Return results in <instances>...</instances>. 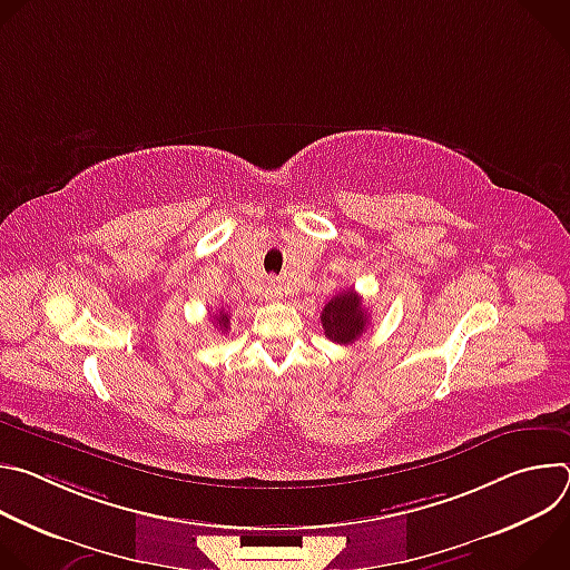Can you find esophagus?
<instances>
[{
	"mask_svg": "<svg viewBox=\"0 0 570 570\" xmlns=\"http://www.w3.org/2000/svg\"><path fill=\"white\" fill-rule=\"evenodd\" d=\"M282 295H284V291H282V286H279L277 282H271V284L266 286V297H268V299H282Z\"/></svg>",
	"mask_w": 570,
	"mask_h": 570,
	"instance_id": "obj_1",
	"label": "esophagus"
}]
</instances>
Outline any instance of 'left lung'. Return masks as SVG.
Here are the masks:
<instances>
[{
  "label": "left lung",
  "mask_w": 570,
  "mask_h": 570,
  "mask_svg": "<svg viewBox=\"0 0 570 570\" xmlns=\"http://www.w3.org/2000/svg\"><path fill=\"white\" fill-rule=\"evenodd\" d=\"M320 320L324 336L338 345H350L358 341L370 324L367 308L354 288L334 295L324 304Z\"/></svg>",
  "instance_id": "1"
}]
</instances>
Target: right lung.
<instances>
[{
    "instance_id": "1",
    "label": "right lung",
    "mask_w": 570,
    "mask_h": 570,
    "mask_svg": "<svg viewBox=\"0 0 570 570\" xmlns=\"http://www.w3.org/2000/svg\"><path fill=\"white\" fill-rule=\"evenodd\" d=\"M214 324H216V327H218L220 332H227V327H229V315L223 313V311H218V313L214 315Z\"/></svg>"
}]
</instances>
